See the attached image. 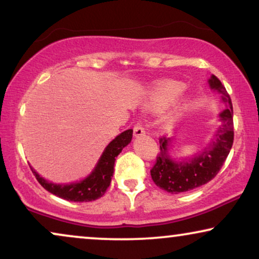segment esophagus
<instances>
[{"label":"esophagus","mask_w":259,"mask_h":259,"mask_svg":"<svg viewBox=\"0 0 259 259\" xmlns=\"http://www.w3.org/2000/svg\"><path fill=\"white\" fill-rule=\"evenodd\" d=\"M133 130H134V136L136 137H140L145 134V128H144V125L141 121H138L136 125H134Z\"/></svg>","instance_id":"esophagus-1"}]
</instances>
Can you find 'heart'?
<instances>
[{
  "instance_id": "1",
  "label": "heart",
  "mask_w": 259,
  "mask_h": 259,
  "mask_svg": "<svg viewBox=\"0 0 259 259\" xmlns=\"http://www.w3.org/2000/svg\"><path fill=\"white\" fill-rule=\"evenodd\" d=\"M183 90V84H180L178 82H168L164 84V86L152 97L148 107L151 109H160L162 107H165L166 105H168L169 102L175 100V99L182 93ZM176 113L177 112L175 111L171 115L176 114Z\"/></svg>"
}]
</instances>
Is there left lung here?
Segmentation results:
<instances>
[{
    "label": "left lung",
    "mask_w": 259,
    "mask_h": 259,
    "mask_svg": "<svg viewBox=\"0 0 259 259\" xmlns=\"http://www.w3.org/2000/svg\"><path fill=\"white\" fill-rule=\"evenodd\" d=\"M212 90L222 94L223 101L228 108L221 114L222 126L215 133L210 146L192 160L176 162L167 155L169 139L159 138L160 152L157 160L151 168V177L154 184L169 193H180L197 189L214 178L221 171L223 164L231 150L233 144V108L231 98L221 80L212 75L208 80Z\"/></svg>",
    "instance_id": "8db88e82"
}]
</instances>
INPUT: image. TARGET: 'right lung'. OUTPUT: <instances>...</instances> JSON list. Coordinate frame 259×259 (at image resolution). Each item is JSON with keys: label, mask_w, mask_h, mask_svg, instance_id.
I'll use <instances>...</instances> for the list:
<instances>
[{"label": "right lung", "mask_w": 259, "mask_h": 259, "mask_svg": "<svg viewBox=\"0 0 259 259\" xmlns=\"http://www.w3.org/2000/svg\"><path fill=\"white\" fill-rule=\"evenodd\" d=\"M132 136L133 130H127L111 141L102 153L100 160H99L94 171L92 172V175L88 176L86 179L81 180L80 183L59 185V184L49 183L41 178L33 168H31V171L44 189L55 194V196L62 198V199L76 201V203L97 200L104 196L106 190L111 185L113 172H114L115 158L120 154L122 148L131 143Z\"/></svg>", "instance_id": "add662e5"}]
</instances>
